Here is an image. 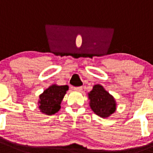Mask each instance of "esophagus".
<instances>
[{"label": "esophagus", "mask_w": 153, "mask_h": 153, "mask_svg": "<svg viewBox=\"0 0 153 153\" xmlns=\"http://www.w3.org/2000/svg\"><path fill=\"white\" fill-rule=\"evenodd\" d=\"M74 90L75 91H81L82 90V87H75V88H74Z\"/></svg>", "instance_id": "obj_1"}]
</instances>
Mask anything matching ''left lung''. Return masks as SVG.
Returning a JSON list of instances; mask_svg holds the SVG:
<instances>
[{"mask_svg": "<svg viewBox=\"0 0 153 153\" xmlns=\"http://www.w3.org/2000/svg\"><path fill=\"white\" fill-rule=\"evenodd\" d=\"M90 106L95 114L102 118H108L116 110V102L113 97L100 85L93 87L88 93Z\"/></svg>", "mask_w": 153, "mask_h": 153, "instance_id": "8db88e82", "label": "left lung"}]
</instances>
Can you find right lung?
Listing matches in <instances>:
<instances>
[{"label":"right lung","mask_w":153,"mask_h":153,"mask_svg":"<svg viewBox=\"0 0 153 153\" xmlns=\"http://www.w3.org/2000/svg\"><path fill=\"white\" fill-rule=\"evenodd\" d=\"M67 85H53L47 88L39 96L38 105L41 112L48 115H53L60 109V104L66 91Z\"/></svg>","instance_id":"obj_1"}]
</instances>
